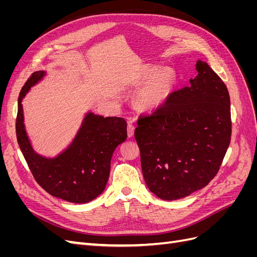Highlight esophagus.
<instances>
[{
	"instance_id": "34e87169",
	"label": "esophagus",
	"mask_w": 257,
	"mask_h": 257,
	"mask_svg": "<svg viewBox=\"0 0 257 257\" xmlns=\"http://www.w3.org/2000/svg\"><path fill=\"white\" fill-rule=\"evenodd\" d=\"M134 132H135V125L132 122H130L127 124V136L128 137H133Z\"/></svg>"
}]
</instances>
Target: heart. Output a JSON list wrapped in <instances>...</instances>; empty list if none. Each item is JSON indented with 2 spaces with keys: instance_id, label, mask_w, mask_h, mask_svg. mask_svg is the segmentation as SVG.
I'll return each mask as SVG.
<instances>
[{
  "instance_id": "b5f03b06",
  "label": "heart",
  "mask_w": 257,
  "mask_h": 257,
  "mask_svg": "<svg viewBox=\"0 0 257 257\" xmlns=\"http://www.w3.org/2000/svg\"><path fill=\"white\" fill-rule=\"evenodd\" d=\"M137 84H144L137 95V105L143 110H154L164 104L172 94L176 77L173 71H159L155 65H145L135 78Z\"/></svg>"
}]
</instances>
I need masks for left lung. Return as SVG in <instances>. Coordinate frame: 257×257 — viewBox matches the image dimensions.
<instances>
[{
  "label": "left lung",
  "mask_w": 257,
  "mask_h": 257,
  "mask_svg": "<svg viewBox=\"0 0 257 257\" xmlns=\"http://www.w3.org/2000/svg\"><path fill=\"white\" fill-rule=\"evenodd\" d=\"M189 87L172 92L150 114H141L135 139L149 190L176 200L205 188L230 144L228 90L206 62L197 61Z\"/></svg>",
  "instance_id": "8db88e82"
}]
</instances>
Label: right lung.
Returning a JSON list of instances; mask_svg holds the SVG:
<instances>
[{
    "label": "right lung",
    "instance_id": "right-lung-1",
    "mask_svg": "<svg viewBox=\"0 0 257 257\" xmlns=\"http://www.w3.org/2000/svg\"><path fill=\"white\" fill-rule=\"evenodd\" d=\"M44 75L43 71L33 73L20 91L16 119L18 145L36 182L46 192L69 203H89L105 190L112 153L127 137L126 121L118 116L104 118L89 112L64 152L54 159L37 154L26 133L21 102Z\"/></svg>",
    "mask_w": 257,
    "mask_h": 257
}]
</instances>
